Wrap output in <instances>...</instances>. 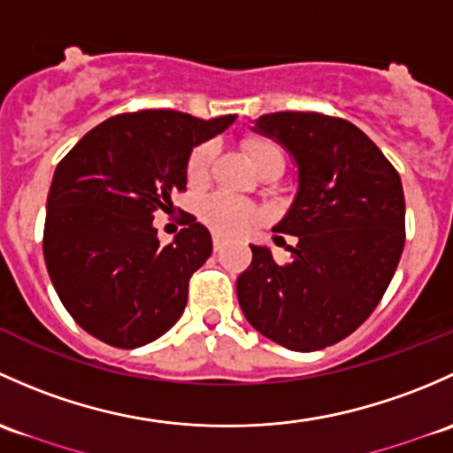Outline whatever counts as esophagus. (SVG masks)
I'll return each mask as SVG.
<instances>
[{
    "instance_id": "esophagus-1",
    "label": "esophagus",
    "mask_w": 453,
    "mask_h": 453,
    "mask_svg": "<svg viewBox=\"0 0 453 453\" xmlns=\"http://www.w3.org/2000/svg\"><path fill=\"white\" fill-rule=\"evenodd\" d=\"M222 249H225V237L213 235V250H216V253H220Z\"/></svg>"
}]
</instances>
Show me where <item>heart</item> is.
Segmentation results:
<instances>
[{
  "label": "heart",
  "instance_id": "b5f03b06",
  "mask_svg": "<svg viewBox=\"0 0 453 453\" xmlns=\"http://www.w3.org/2000/svg\"><path fill=\"white\" fill-rule=\"evenodd\" d=\"M242 148H244L250 163L257 167V172L264 170L270 163H283V155L279 146L268 142V139L249 137L244 139ZM211 158V143H200V146H196L189 152L188 165H185V176H188L189 185H200L207 179ZM198 216L204 225L220 233V235H240V233L249 231L259 220V211L253 203H246V200L233 198V196L226 194H213L200 200Z\"/></svg>",
  "mask_w": 453,
  "mask_h": 453
}]
</instances>
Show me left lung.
Segmentation results:
<instances>
[{
	"label": "left lung",
	"instance_id": "obj_1",
	"mask_svg": "<svg viewBox=\"0 0 453 453\" xmlns=\"http://www.w3.org/2000/svg\"><path fill=\"white\" fill-rule=\"evenodd\" d=\"M261 134L298 165V194L274 226L295 235L292 261L264 246L237 277V301L259 334L292 351H319L360 327L384 296L405 244L399 172L347 119L323 113L261 115Z\"/></svg>",
	"mask_w": 453,
	"mask_h": 453
}]
</instances>
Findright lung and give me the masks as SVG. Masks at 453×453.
Segmentation results:
<instances>
[{
	"mask_svg": "<svg viewBox=\"0 0 453 453\" xmlns=\"http://www.w3.org/2000/svg\"><path fill=\"white\" fill-rule=\"evenodd\" d=\"M233 122L235 115L198 119L170 109L122 113L60 158L43 257L60 303L93 338L143 347L180 319L189 279L211 255V235L188 213L176 240L161 246L152 220L185 192L196 143Z\"/></svg>",
	"mask_w": 453,
	"mask_h": 453,
	"instance_id": "right-lung-1",
	"label": "right lung"
}]
</instances>
